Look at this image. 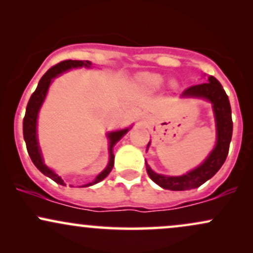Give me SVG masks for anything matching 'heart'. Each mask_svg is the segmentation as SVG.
Returning <instances> with one entry per match:
<instances>
[{
    "instance_id": "obj_1",
    "label": "heart",
    "mask_w": 253,
    "mask_h": 253,
    "mask_svg": "<svg viewBox=\"0 0 253 253\" xmlns=\"http://www.w3.org/2000/svg\"><path fill=\"white\" fill-rule=\"evenodd\" d=\"M165 82H167V80L158 74L146 72V74H143L139 77V83L141 84V86L144 89L150 90V91H157V90L162 89L164 86Z\"/></svg>"
}]
</instances>
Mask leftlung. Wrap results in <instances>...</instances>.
Returning <instances> with one entry per match:
<instances>
[{
	"label": "left lung",
	"instance_id": "1",
	"mask_svg": "<svg viewBox=\"0 0 253 253\" xmlns=\"http://www.w3.org/2000/svg\"><path fill=\"white\" fill-rule=\"evenodd\" d=\"M182 97L201 98V100H206L211 103L214 119H215L216 143L207 158L199 167L188 171L184 175L167 176L157 173L146 163L147 175L156 184H158L163 189L175 191L195 189L215 175L222 167V164L225 163L226 157L228 155L232 132H233L231 104H229L228 96L215 77L210 76L208 82L185 89L183 91ZM150 143L147 147L150 146Z\"/></svg>",
	"mask_w": 253,
	"mask_h": 253
}]
</instances>
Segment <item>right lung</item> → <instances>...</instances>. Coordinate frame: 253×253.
<instances>
[{"label":"right lung","instance_id":"right-lung-1","mask_svg":"<svg viewBox=\"0 0 253 253\" xmlns=\"http://www.w3.org/2000/svg\"><path fill=\"white\" fill-rule=\"evenodd\" d=\"M91 62L89 60H64V62L58 63L57 65L52 66V68L46 72L45 75L42 77V80L39 81L36 91L32 94V96L28 101L27 108H26V114L24 118V139L26 141V146H27L28 155H30L33 164L38 168V170L40 172L43 173L45 176L50 177L51 179H53L54 182L58 184L65 185V183L62 179V177L58 176L53 170L50 169L45 163H43V158L42 155V150H40L39 141H38V134H37V124H38V115H39V110L42 108L43 101H45L46 95H47L48 88H50L51 83L53 82V80L56 77L62 75L63 72L71 70V69H77V68H91ZM132 127L128 128L114 130V132H108L107 133V138H108V151H109V162L107 164L106 169L102 172L98 173L96 178L92 182L86 183V184L82 185V187H90V185H94L96 183L101 182L102 179L106 178L109 175V172L112 171L113 167H114V153H113V147L114 145L120 140L123 136L126 134Z\"/></svg>","mask_w":253,"mask_h":253}]
</instances>
